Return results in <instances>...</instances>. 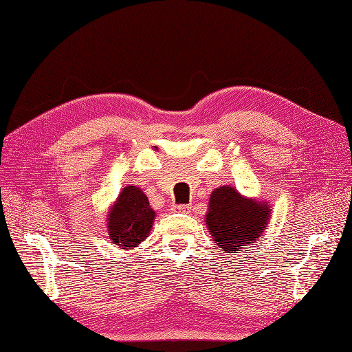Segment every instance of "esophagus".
Returning <instances> with one entry per match:
<instances>
[{"mask_svg": "<svg viewBox=\"0 0 352 352\" xmlns=\"http://www.w3.org/2000/svg\"><path fill=\"white\" fill-rule=\"evenodd\" d=\"M190 206H187V204H179V206H174L171 210L174 211V212H188L190 211Z\"/></svg>", "mask_w": 352, "mask_h": 352, "instance_id": "esophagus-1", "label": "esophagus"}]
</instances>
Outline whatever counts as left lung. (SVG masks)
Here are the masks:
<instances>
[{"instance_id":"left-lung-1","label":"left lung","mask_w":352,"mask_h":352,"mask_svg":"<svg viewBox=\"0 0 352 352\" xmlns=\"http://www.w3.org/2000/svg\"><path fill=\"white\" fill-rule=\"evenodd\" d=\"M270 212L267 203L244 197L234 187L221 186L210 195L206 226L224 253H239L263 234Z\"/></svg>"}]
</instances>
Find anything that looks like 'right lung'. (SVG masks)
I'll use <instances>...</instances> for the list:
<instances>
[{
	"instance_id": "add662e5",
	"label": "right lung",
	"mask_w": 352,
	"mask_h": 352,
	"mask_svg": "<svg viewBox=\"0 0 352 352\" xmlns=\"http://www.w3.org/2000/svg\"><path fill=\"white\" fill-rule=\"evenodd\" d=\"M155 211L151 208L148 197L136 186H126L106 214V228L111 243L119 249L138 248L152 228Z\"/></svg>"
}]
</instances>
